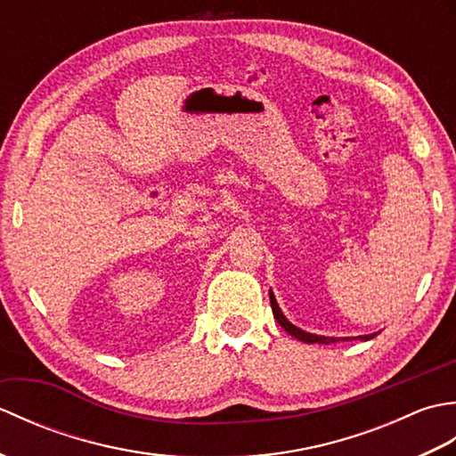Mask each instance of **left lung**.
Segmentation results:
<instances>
[{
  "label": "left lung",
  "mask_w": 456,
  "mask_h": 456,
  "mask_svg": "<svg viewBox=\"0 0 456 456\" xmlns=\"http://www.w3.org/2000/svg\"><path fill=\"white\" fill-rule=\"evenodd\" d=\"M270 305H273V314H274V319H276V322H278L280 325H282L289 335L296 337V338H299V341H304V343H307V345H315V343H319V345H331V343L338 341V338H333V337H319V335L305 333V331H302V329H297L296 325L289 323L288 319L284 317V314L280 312V307H278V304H276V297H274V294H273V292H270ZM372 337H376V333H372V335H364V337H361V338H362V341H368V338H372Z\"/></svg>",
  "instance_id": "1"
}]
</instances>
